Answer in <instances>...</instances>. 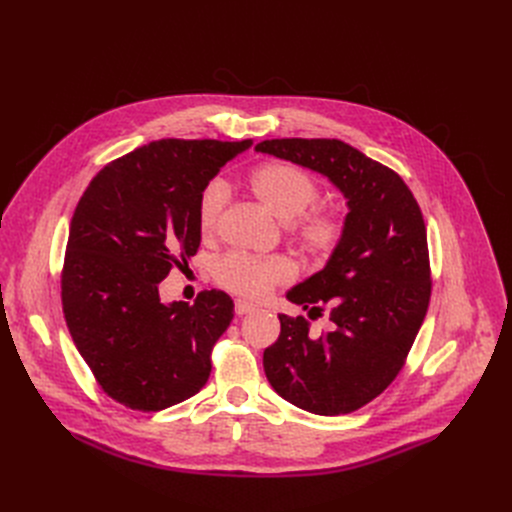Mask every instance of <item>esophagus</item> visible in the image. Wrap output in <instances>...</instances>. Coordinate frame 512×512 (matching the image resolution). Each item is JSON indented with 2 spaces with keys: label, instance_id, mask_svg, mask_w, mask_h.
<instances>
[{
  "label": "esophagus",
  "instance_id": "34e87169",
  "mask_svg": "<svg viewBox=\"0 0 512 512\" xmlns=\"http://www.w3.org/2000/svg\"><path fill=\"white\" fill-rule=\"evenodd\" d=\"M254 310H256V306L250 304V302H246V300H237V302H235V312H237L239 316L250 314V312H254Z\"/></svg>",
  "mask_w": 512,
  "mask_h": 512
}]
</instances>
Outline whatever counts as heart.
I'll return each instance as SVG.
<instances>
[{"instance_id": "b5f03b06", "label": "heart", "mask_w": 512, "mask_h": 512, "mask_svg": "<svg viewBox=\"0 0 512 512\" xmlns=\"http://www.w3.org/2000/svg\"><path fill=\"white\" fill-rule=\"evenodd\" d=\"M252 187L260 202L281 221L300 216L319 198V183L306 170L289 162H266L252 175ZM231 200V187L225 179H210L198 198V225L202 233H212L221 221V214ZM344 223L331 210H314L298 225V237L312 254L325 256L335 250L342 239ZM294 264L283 256H252L246 252H229L218 258L214 279L218 285L237 296L258 300L269 294L275 285L294 277Z\"/></svg>"}]
</instances>
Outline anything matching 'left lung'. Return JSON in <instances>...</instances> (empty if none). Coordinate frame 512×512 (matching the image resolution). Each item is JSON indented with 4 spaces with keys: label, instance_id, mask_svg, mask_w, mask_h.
Segmentation results:
<instances>
[{
    "label": "left lung",
    "instance_id": "left-lung-1",
    "mask_svg": "<svg viewBox=\"0 0 512 512\" xmlns=\"http://www.w3.org/2000/svg\"><path fill=\"white\" fill-rule=\"evenodd\" d=\"M256 152L314 170L346 198L344 233L327 264L287 291L310 312L327 304L331 331L314 337L304 316L279 314V339L262 364L283 400L312 415H348L396 379L427 314L421 208L392 168L339 139H269Z\"/></svg>",
    "mask_w": 512,
    "mask_h": 512
}]
</instances>
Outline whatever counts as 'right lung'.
<instances>
[{
	"label": "right lung",
	"instance_id": "add662e5",
	"mask_svg": "<svg viewBox=\"0 0 512 512\" xmlns=\"http://www.w3.org/2000/svg\"><path fill=\"white\" fill-rule=\"evenodd\" d=\"M252 139H160L106 164L72 214L62 308L79 354L104 392L158 412L206 385L210 352L233 321L225 291L191 306L160 300V281L196 256L198 198Z\"/></svg>",
	"mask_w": 512,
	"mask_h": 512
}]
</instances>
